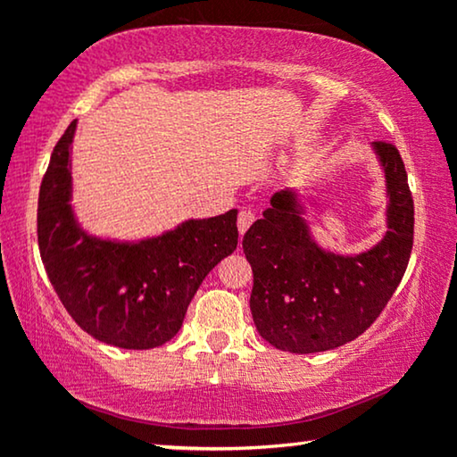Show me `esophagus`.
I'll return each mask as SVG.
<instances>
[{
	"label": "esophagus",
	"instance_id": "esophagus-1",
	"mask_svg": "<svg viewBox=\"0 0 457 457\" xmlns=\"http://www.w3.org/2000/svg\"><path fill=\"white\" fill-rule=\"evenodd\" d=\"M253 223V212L252 210H242L239 212V215H237V231H239V236H244L245 231H247V228H250Z\"/></svg>",
	"mask_w": 457,
	"mask_h": 457
}]
</instances>
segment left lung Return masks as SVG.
I'll return each instance as SVG.
<instances>
[{
    "label": "left lung",
    "instance_id": "1",
    "mask_svg": "<svg viewBox=\"0 0 457 457\" xmlns=\"http://www.w3.org/2000/svg\"><path fill=\"white\" fill-rule=\"evenodd\" d=\"M385 177L386 231L370 250L337 253L316 242L298 189L270 199L244 236L253 272L250 308L260 337L280 351L308 354L362 335L389 303L413 247V199L395 146L370 145Z\"/></svg>",
    "mask_w": 457,
    "mask_h": 457
}]
</instances>
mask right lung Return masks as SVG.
I'll list each match as a JSON object with an SVG mask.
<instances>
[{
    "label": "right lung",
    "instance_id": "right-lung-1",
    "mask_svg": "<svg viewBox=\"0 0 457 457\" xmlns=\"http://www.w3.org/2000/svg\"><path fill=\"white\" fill-rule=\"evenodd\" d=\"M76 120L54 146L37 199V245L62 304L119 349H154L179 332L205 276L237 247V210L119 242L88 234L72 207Z\"/></svg>",
    "mask_w": 457,
    "mask_h": 457
}]
</instances>
